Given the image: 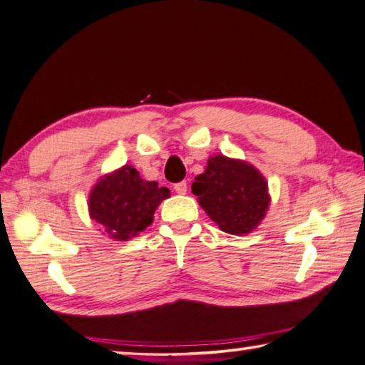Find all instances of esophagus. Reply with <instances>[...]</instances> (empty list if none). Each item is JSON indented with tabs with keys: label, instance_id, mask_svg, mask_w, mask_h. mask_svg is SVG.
<instances>
[{
	"label": "esophagus",
	"instance_id": "1",
	"mask_svg": "<svg viewBox=\"0 0 365 365\" xmlns=\"http://www.w3.org/2000/svg\"><path fill=\"white\" fill-rule=\"evenodd\" d=\"M174 191H176L178 194H186L187 192V182L181 181V182L174 184Z\"/></svg>",
	"mask_w": 365,
	"mask_h": 365
}]
</instances>
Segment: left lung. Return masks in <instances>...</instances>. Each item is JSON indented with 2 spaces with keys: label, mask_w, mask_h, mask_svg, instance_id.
<instances>
[{
  "label": "left lung",
  "mask_w": 365,
  "mask_h": 365,
  "mask_svg": "<svg viewBox=\"0 0 365 365\" xmlns=\"http://www.w3.org/2000/svg\"><path fill=\"white\" fill-rule=\"evenodd\" d=\"M192 194L219 229L232 235L250 234L270 205L268 184L260 171L224 155L209 158L205 171L194 179Z\"/></svg>",
  "instance_id": "left-lung-1"
}]
</instances>
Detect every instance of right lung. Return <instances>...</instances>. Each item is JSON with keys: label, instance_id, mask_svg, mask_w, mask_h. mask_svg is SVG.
Instances as JSON below:
<instances>
[{"label": "right lung", "instance_id": "1", "mask_svg": "<svg viewBox=\"0 0 365 365\" xmlns=\"http://www.w3.org/2000/svg\"><path fill=\"white\" fill-rule=\"evenodd\" d=\"M170 189L145 181L133 166L105 174L88 195L91 217L115 240H128L153 224V215Z\"/></svg>", "mask_w": 365, "mask_h": 365}]
</instances>
